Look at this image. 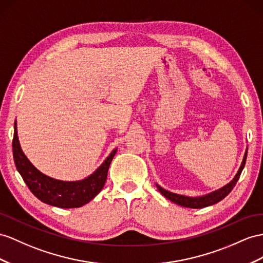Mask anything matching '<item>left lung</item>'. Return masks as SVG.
<instances>
[{"label": "left lung", "instance_id": "obj_1", "mask_svg": "<svg viewBox=\"0 0 263 263\" xmlns=\"http://www.w3.org/2000/svg\"><path fill=\"white\" fill-rule=\"evenodd\" d=\"M247 151L245 153V157L243 160H242L241 165L239 167V170L235 174L234 178L229 182L228 184H226L224 186L220 187V189L215 190L213 192H210L208 194H204V196H200V197H186V196H181V194H177V193H173L167 191L165 189H163L162 186H160L158 183H156L158 190L161 192L162 196H164L167 200L172 201L173 203L179 204L181 206H184V208H191V209H201V208H204V206H209V205H212L218 203L219 201H221L222 199H224L229 193L231 192V190L233 189V186L235 185V183L238 182V180L240 178V174L243 170L245 164H246V160H247Z\"/></svg>", "mask_w": 263, "mask_h": 263}]
</instances>
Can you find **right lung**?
Returning a JSON list of instances; mask_svg holds the SVG:
<instances>
[{
	"label": "right lung",
	"instance_id": "right-lung-1",
	"mask_svg": "<svg viewBox=\"0 0 263 263\" xmlns=\"http://www.w3.org/2000/svg\"><path fill=\"white\" fill-rule=\"evenodd\" d=\"M12 146L16 169L31 192L44 203L63 209L80 208L98 196L104 186L111 161L118 150H112L103 163L89 177L78 181H62L42 173L26 158L18 141L16 121Z\"/></svg>",
	"mask_w": 263,
	"mask_h": 263
}]
</instances>
